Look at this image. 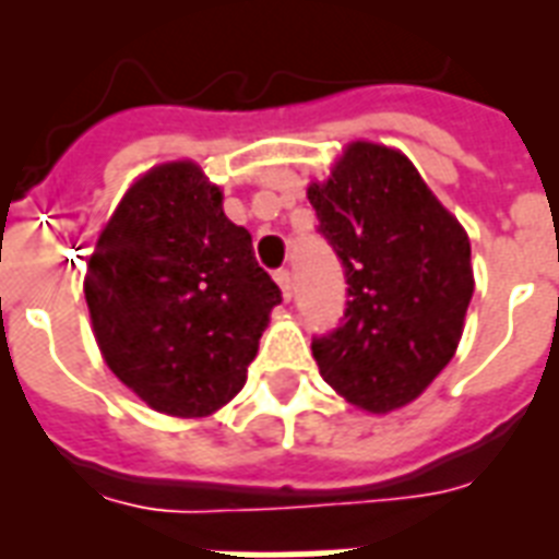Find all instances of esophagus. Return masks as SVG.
<instances>
[{
  "label": "esophagus",
  "instance_id": "esophagus-1",
  "mask_svg": "<svg viewBox=\"0 0 559 559\" xmlns=\"http://www.w3.org/2000/svg\"><path fill=\"white\" fill-rule=\"evenodd\" d=\"M275 284H278V287H281V296H284L289 301V296H293V275H289V270H278V272H275Z\"/></svg>",
  "mask_w": 559,
  "mask_h": 559
}]
</instances>
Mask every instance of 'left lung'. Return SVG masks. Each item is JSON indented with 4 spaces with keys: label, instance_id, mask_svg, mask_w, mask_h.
<instances>
[{
    "label": "left lung",
    "instance_id": "8db88e82",
    "mask_svg": "<svg viewBox=\"0 0 559 559\" xmlns=\"http://www.w3.org/2000/svg\"><path fill=\"white\" fill-rule=\"evenodd\" d=\"M307 200L350 296L345 324L313 342L319 373L359 412H397L459 350L476 287L467 231L406 153L366 139L307 186Z\"/></svg>",
    "mask_w": 559,
    "mask_h": 559
}]
</instances>
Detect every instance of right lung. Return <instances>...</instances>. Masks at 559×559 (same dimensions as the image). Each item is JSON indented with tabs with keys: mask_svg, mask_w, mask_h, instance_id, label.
I'll list each match as a JSON object with an SVG mask.
<instances>
[{
	"mask_svg": "<svg viewBox=\"0 0 559 559\" xmlns=\"http://www.w3.org/2000/svg\"><path fill=\"white\" fill-rule=\"evenodd\" d=\"M83 296L100 357L153 412L209 417L243 389L281 289L252 235L191 159L127 188L86 261Z\"/></svg>",
	"mask_w": 559,
	"mask_h": 559,
	"instance_id": "right-lung-1",
	"label": "right lung"
}]
</instances>
